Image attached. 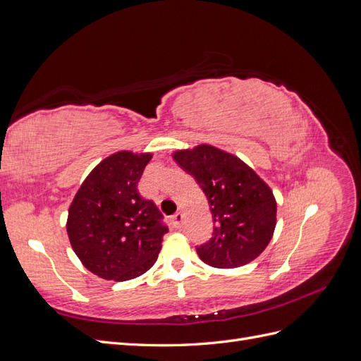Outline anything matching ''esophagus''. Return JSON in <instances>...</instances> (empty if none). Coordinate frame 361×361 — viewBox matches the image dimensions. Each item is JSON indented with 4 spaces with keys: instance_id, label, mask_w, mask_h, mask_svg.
I'll use <instances>...</instances> for the list:
<instances>
[{
    "instance_id": "obj_1",
    "label": "esophagus",
    "mask_w": 361,
    "mask_h": 361,
    "mask_svg": "<svg viewBox=\"0 0 361 361\" xmlns=\"http://www.w3.org/2000/svg\"><path fill=\"white\" fill-rule=\"evenodd\" d=\"M170 221H171L173 227L180 228L182 224H183V214H182V212H176V214H174V215L170 218Z\"/></svg>"
}]
</instances>
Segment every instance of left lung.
Listing matches in <instances>:
<instances>
[{
  "instance_id": "obj_1",
  "label": "left lung",
  "mask_w": 361,
  "mask_h": 361,
  "mask_svg": "<svg viewBox=\"0 0 361 361\" xmlns=\"http://www.w3.org/2000/svg\"><path fill=\"white\" fill-rule=\"evenodd\" d=\"M173 158L199 182L209 203L214 236L197 248L214 268H238L264 251L277 224V202L269 185L236 155L212 145L173 152Z\"/></svg>"
}]
</instances>
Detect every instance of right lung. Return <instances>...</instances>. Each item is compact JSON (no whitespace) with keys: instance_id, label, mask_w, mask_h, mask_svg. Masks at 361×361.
Segmentation results:
<instances>
[{"instance_id":"obj_1","label":"right lung","mask_w":361,"mask_h":361,"mask_svg":"<svg viewBox=\"0 0 361 361\" xmlns=\"http://www.w3.org/2000/svg\"><path fill=\"white\" fill-rule=\"evenodd\" d=\"M150 152L118 150L84 179L69 206L66 231L81 264L94 276L125 281L149 271L169 228L137 187Z\"/></svg>"}]
</instances>
